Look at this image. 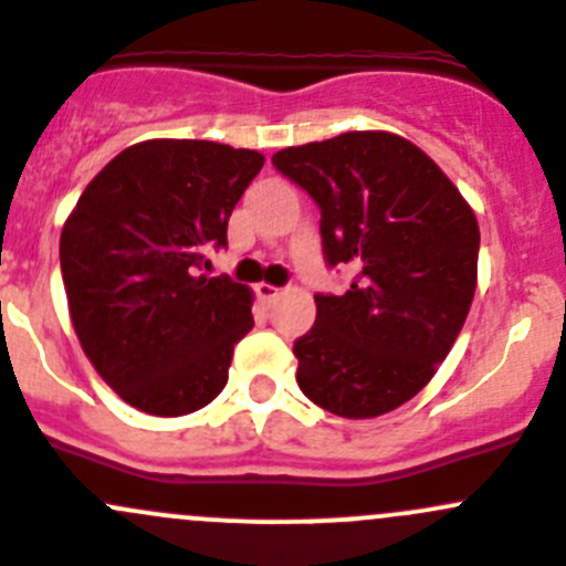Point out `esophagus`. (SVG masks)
I'll return each instance as SVG.
<instances>
[{
	"mask_svg": "<svg viewBox=\"0 0 566 566\" xmlns=\"http://www.w3.org/2000/svg\"><path fill=\"white\" fill-rule=\"evenodd\" d=\"M255 294L263 300V303H274V300H277V294H280V289L277 286H269V283H258Z\"/></svg>",
	"mask_w": 566,
	"mask_h": 566,
	"instance_id": "1",
	"label": "esophagus"
}]
</instances>
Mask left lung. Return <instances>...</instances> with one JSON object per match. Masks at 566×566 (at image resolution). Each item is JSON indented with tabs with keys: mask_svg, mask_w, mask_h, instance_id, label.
<instances>
[{
	"mask_svg": "<svg viewBox=\"0 0 566 566\" xmlns=\"http://www.w3.org/2000/svg\"><path fill=\"white\" fill-rule=\"evenodd\" d=\"M272 164L319 206L327 266L358 272L342 297H314V327L294 342L300 389L336 417L395 411L428 386L470 314L475 213L395 133H342L280 149Z\"/></svg>",
	"mask_w": 566,
	"mask_h": 566,
	"instance_id": "obj_1",
	"label": "left lung"
}]
</instances>
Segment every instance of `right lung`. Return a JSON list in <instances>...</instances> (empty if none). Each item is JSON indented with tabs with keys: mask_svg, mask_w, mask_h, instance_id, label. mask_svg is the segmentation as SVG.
<instances>
[{
	"mask_svg": "<svg viewBox=\"0 0 566 566\" xmlns=\"http://www.w3.org/2000/svg\"><path fill=\"white\" fill-rule=\"evenodd\" d=\"M263 155L217 142L155 138L118 153L61 233L72 325L107 386L153 417L199 411L228 384L252 327V292L208 277L228 219Z\"/></svg>",
	"mask_w": 566,
	"mask_h": 566,
	"instance_id": "1",
	"label": "right lung"
}]
</instances>
